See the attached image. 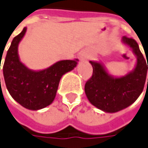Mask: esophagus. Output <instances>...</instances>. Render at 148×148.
Segmentation results:
<instances>
[{
	"instance_id": "obj_1",
	"label": "esophagus",
	"mask_w": 148,
	"mask_h": 148,
	"mask_svg": "<svg viewBox=\"0 0 148 148\" xmlns=\"http://www.w3.org/2000/svg\"><path fill=\"white\" fill-rule=\"evenodd\" d=\"M88 57H89V56H88V54H87V53H82V55H81V59H82V60L87 59Z\"/></svg>"
}]
</instances>
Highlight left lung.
Returning <instances> with one entry per match:
<instances>
[{"label": "left lung", "mask_w": 148, "mask_h": 148, "mask_svg": "<svg viewBox=\"0 0 148 148\" xmlns=\"http://www.w3.org/2000/svg\"><path fill=\"white\" fill-rule=\"evenodd\" d=\"M122 41L129 45L137 56L134 71L121 78H113L101 64L90 61L93 73L85 84V93L94 106L104 112H116L127 108L138 98L144 88L147 61L144 59L136 40L123 36Z\"/></svg>", "instance_id": "1"}]
</instances>
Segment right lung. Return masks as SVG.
I'll use <instances>...</instances> for the list:
<instances>
[{"mask_svg": "<svg viewBox=\"0 0 148 148\" xmlns=\"http://www.w3.org/2000/svg\"><path fill=\"white\" fill-rule=\"evenodd\" d=\"M26 31L24 27L12 40L4 62L3 74L11 96L24 108L38 110L53 102L62 75L73 70L78 60L60 61L40 71L29 70L19 61L18 54V46Z\"/></svg>", "mask_w": 148, "mask_h": 148, "instance_id": "obj_1", "label": "right lung"}]
</instances>
